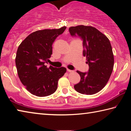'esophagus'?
I'll use <instances>...</instances> for the list:
<instances>
[{
    "label": "esophagus",
    "mask_w": 131,
    "mask_h": 131,
    "mask_svg": "<svg viewBox=\"0 0 131 131\" xmlns=\"http://www.w3.org/2000/svg\"><path fill=\"white\" fill-rule=\"evenodd\" d=\"M67 71L69 72H73L74 71L73 70H70V69H67Z\"/></svg>",
    "instance_id": "1"
}]
</instances>
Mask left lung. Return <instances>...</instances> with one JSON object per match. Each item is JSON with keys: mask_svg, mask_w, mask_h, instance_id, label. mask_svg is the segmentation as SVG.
<instances>
[{"mask_svg": "<svg viewBox=\"0 0 131 131\" xmlns=\"http://www.w3.org/2000/svg\"><path fill=\"white\" fill-rule=\"evenodd\" d=\"M72 37L83 41V56L87 58V72L77 71L80 81L75 84L77 92L93 95L103 89L110 79L114 66V55L109 40L105 35L91 26L79 25L69 29Z\"/></svg>", "mask_w": 131, "mask_h": 131, "instance_id": "left-lung-1", "label": "left lung"}]
</instances>
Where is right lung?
I'll return each instance as SVG.
<instances>
[{
  "instance_id": "add662e5",
  "label": "right lung",
  "mask_w": 131,
  "mask_h": 131,
  "mask_svg": "<svg viewBox=\"0 0 131 131\" xmlns=\"http://www.w3.org/2000/svg\"><path fill=\"white\" fill-rule=\"evenodd\" d=\"M66 26L59 29L37 30L30 34L18 48L15 65L21 83L29 92L37 96H47L55 92L58 80L66 69L44 65L50 61L52 45L62 34Z\"/></svg>"
}]
</instances>
